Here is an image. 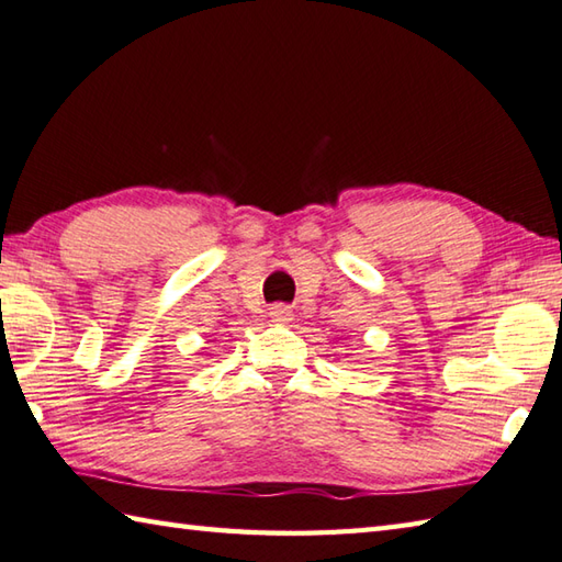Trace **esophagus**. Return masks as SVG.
I'll return each mask as SVG.
<instances>
[{"instance_id": "obj_1", "label": "esophagus", "mask_w": 562, "mask_h": 562, "mask_svg": "<svg viewBox=\"0 0 562 562\" xmlns=\"http://www.w3.org/2000/svg\"><path fill=\"white\" fill-rule=\"evenodd\" d=\"M269 317L273 319V323L285 325V323H291V319H293V313H291V307H289V305H281V303H277V305H271V307H269Z\"/></svg>"}]
</instances>
